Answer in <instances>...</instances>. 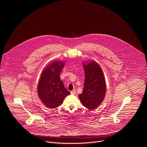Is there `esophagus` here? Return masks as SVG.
Here are the masks:
<instances>
[{
    "label": "esophagus",
    "mask_w": 147,
    "mask_h": 147,
    "mask_svg": "<svg viewBox=\"0 0 147 147\" xmlns=\"http://www.w3.org/2000/svg\"><path fill=\"white\" fill-rule=\"evenodd\" d=\"M76 90H73L72 91H70V93H71V94H72V95H74L75 94H76Z\"/></svg>",
    "instance_id": "esophagus-1"
}]
</instances>
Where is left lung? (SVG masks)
I'll return each mask as SVG.
<instances>
[{
    "instance_id": "1",
    "label": "left lung",
    "mask_w": 147,
    "mask_h": 147,
    "mask_svg": "<svg viewBox=\"0 0 147 147\" xmlns=\"http://www.w3.org/2000/svg\"><path fill=\"white\" fill-rule=\"evenodd\" d=\"M84 89L79 98L82 105L90 110L96 109L103 101L106 91L105 77L99 64L94 60L84 61Z\"/></svg>"
}]
</instances>
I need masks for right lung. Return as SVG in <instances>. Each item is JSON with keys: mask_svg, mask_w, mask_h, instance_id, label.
Segmentation results:
<instances>
[{"mask_svg": "<svg viewBox=\"0 0 147 147\" xmlns=\"http://www.w3.org/2000/svg\"><path fill=\"white\" fill-rule=\"evenodd\" d=\"M65 62L53 61L44 68L38 80L37 93L42 103L49 109L62 105L64 99L69 95L59 77Z\"/></svg>", "mask_w": 147, "mask_h": 147, "instance_id": "right-lung-1", "label": "right lung"}]
</instances>
